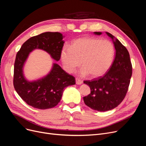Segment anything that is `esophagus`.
I'll use <instances>...</instances> for the list:
<instances>
[{
    "label": "esophagus",
    "instance_id": "1",
    "mask_svg": "<svg viewBox=\"0 0 146 146\" xmlns=\"http://www.w3.org/2000/svg\"><path fill=\"white\" fill-rule=\"evenodd\" d=\"M76 83L77 85H81L83 83V81L79 78H76Z\"/></svg>",
    "mask_w": 146,
    "mask_h": 146
}]
</instances>
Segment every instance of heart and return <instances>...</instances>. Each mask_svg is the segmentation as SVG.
Returning <instances> with one entry per match:
<instances>
[{
  "label": "heart",
  "mask_w": 146,
  "mask_h": 146,
  "mask_svg": "<svg viewBox=\"0 0 146 146\" xmlns=\"http://www.w3.org/2000/svg\"><path fill=\"white\" fill-rule=\"evenodd\" d=\"M115 54L113 43L108 40L94 37H82L74 40L70 47H65L61 58L66 70L73 72L81 65L82 76L90 74L97 78L105 74L110 68Z\"/></svg>",
  "instance_id": "b5f03b06"
}]
</instances>
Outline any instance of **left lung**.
<instances>
[{
  "mask_svg": "<svg viewBox=\"0 0 146 146\" xmlns=\"http://www.w3.org/2000/svg\"><path fill=\"white\" fill-rule=\"evenodd\" d=\"M106 33L112 39L115 46V60L104 76L84 82L91 89V93L84 97L85 104L99 111L110 110L121 103L128 91L132 76V64L127 49L111 34ZM94 34L101 35L102 33Z\"/></svg>",
  "mask_w": 146,
  "mask_h": 146,
  "instance_id": "obj_1",
  "label": "left lung"
}]
</instances>
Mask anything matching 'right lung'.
Masks as SVG:
<instances>
[{"label": "right lung", "instance_id": "add662e5", "mask_svg": "<svg viewBox=\"0 0 146 146\" xmlns=\"http://www.w3.org/2000/svg\"><path fill=\"white\" fill-rule=\"evenodd\" d=\"M64 36L58 32H45L30 37L17 52L14 71V86L20 97L28 105L39 109H48L60 101L64 88L75 84V79L54 62L50 71L36 80H28L23 68L29 54L35 49H42L58 61L64 46Z\"/></svg>", "mask_w": 146, "mask_h": 146}]
</instances>
